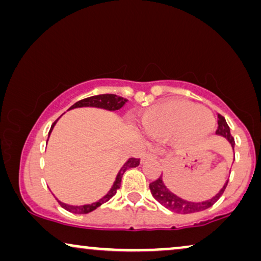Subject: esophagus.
<instances>
[{
    "label": "esophagus",
    "mask_w": 261,
    "mask_h": 261,
    "mask_svg": "<svg viewBox=\"0 0 261 261\" xmlns=\"http://www.w3.org/2000/svg\"><path fill=\"white\" fill-rule=\"evenodd\" d=\"M156 158H158V156H156V154H154V153H147V154L142 156L141 162H146V160H155Z\"/></svg>",
    "instance_id": "esophagus-1"
}]
</instances>
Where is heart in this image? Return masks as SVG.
Masks as SVG:
<instances>
[{
	"mask_svg": "<svg viewBox=\"0 0 261 261\" xmlns=\"http://www.w3.org/2000/svg\"><path fill=\"white\" fill-rule=\"evenodd\" d=\"M141 129L149 137H172L177 145H187L208 135L215 126L209 109L184 99H171L144 110L139 119Z\"/></svg>",
	"mask_w": 261,
	"mask_h": 261,
	"instance_id": "obj_1",
	"label": "heart"
}]
</instances>
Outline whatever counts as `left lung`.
Masks as SVG:
<instances>
[{
  "label": "left lung",
  "mask_w": 261,
  "mask_h": 261,
  "mask_svg": "<svg viewBox=\"0 0 261 261\" xmlns=\"http://www.w3.org/2000/svg\"><path fill=\"white\" fill-rule=\"evenodd\" d=\"M217 127L216 134L221 135V137H224L229 141V144L231 145L234 151V138L230 135V129L229 126H228L226 122V119L222 115H217ZM228 184V180L223 184V187L221 188V190L217 192V194L214 196L213 198L206 199V201L203 202H190V201H185V199L178 197L177 195H174L173 192H171L169 189L166 188V185L164 184L163 181V176H160L158 179L152 181L149 184V190H151V194L153 197H154L156 201H158L160 204L163 206H165L166 209L171 210L173 213H178V214H192V213H197V212H202V210H205L212 206L214 203L217 202L222 194L226 190V187Z\"/></svg>",
  "instance_id": "obj_1"
}]
</instances>
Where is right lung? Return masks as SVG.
<instances>
[{
    "label": "right lung",
    "mask_w": 261,
    "mask_h": 261,
    "mask_svg": "<svg viewBox=\"0 0 261 261\" xmlns=\"http://www.w3.org/2000/svg\"><path fill=\"white\" fill-rule=\"evenodd\" d=\"M126 102H127V99L121 97V96H116V95H113V94H103V95H96V96H91V97L81 99V101L74 103L73 106H71L70 109L82 108V107H95V108H101V109L110 110V112H115V110H119V109L122 108ZM58 120H56L55 123H53L51 126V129H49V132H48V138H49V134H51L52 129H53V127H55V124L57 123V121H58ZM139 164H140V159H137V158H129V159H128L127 162L124 163V165L120 169L119 173H117V176L115 178V181H114L112 189H110V190L107 192V195L103 196L101 199H98L97 202L91 203V204H84V205H70V204H66V203H63V202L58 201V199H57V201H58V203L60 204V206H62V208H64L65 210H67V212H70L72 214H89V213L94 212L95 209H97L99 205L103 204V203L108 202L109 199L116 194V191L120 189L121 179H122L123 173L126 172L128 169H133V167H137Z\"/></svg>",
    "instance_id": "right-lung-1"
}]
</instances>
